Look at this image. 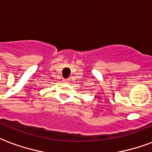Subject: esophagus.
<instances>
[{
    "label": "esophagus",
    "mask_w": 152,
    "mask_h": 152,
    "mask_svg": "<svg viewBox=\"0 0 152 152\" xmlns=\"http://www.w3.org/2000/svg\"><path fill=\"white\" fill-rule=\"evenodd\" d=\"M63 82H64V84H69L70 79H69V78H64V79H63Z\"/></svg>",
    "instance_id": "1"
}]
</instances>
